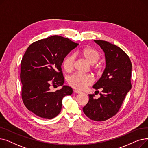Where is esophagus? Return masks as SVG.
I'll list each match as a JSON object with an SVG mask.
<instances>
[{"mask_svg":"<svg viewBox=\"0 0 148 148\" xmlns=\"http://www.w3.org/2000/svg\"><path fill=\"white\" fill-rule=\"evenodd\" d=\"M74 92L75 93V94H80V93H82L81 91H79L78 90H74Z\"/></svg>","mask_w":148,"mask_h":148,"instance_id":"obj_1","label":"esophagus"}]
</instances>
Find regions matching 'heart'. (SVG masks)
Here are the masks:
<instances>
[{"label":"heart","mask_w":148,"mask_h":148,"mask_svg":"<svg viewBox=\"0 0 148 148\" xmlns=\"http://www.w3.org/2000/svg\"><path fill=\"white\" fill-rule=\"evenodd\" d=\"M78 54L91 65L95 64L100 59L99 52L94 48L86 47L78 52ZM75 59L74 54H69L63 60L62 65L67 73L72 72L75 67ZM94 82L90 74H83L77 73L68 79V83L72 88L77 90H83L90 86Z\"/></svg>","instance_id":"obj_1"}]
</instances>
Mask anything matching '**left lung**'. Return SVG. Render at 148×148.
Masks as SVG:
<instances>
[{"label": "left lung", "mask_w": 148, "mask_h": 148, "mask_svg": "<svg viewBox=\"0 0 148 148\" xmlns=\"http://www.w3.org/2000/svg\"><path fill=\"white\" fill-rule=\"evenodd\" d=\"M94 41L103 50L106 56L104 71L93 86L96 90L101 89L102 93L98 99L94 94L89 95V101L83 111L91 120L101 122L116 114L131 89L132 64L127 53L119 47L106 41Z\"/></svg>", "instance_id": "8db88e82"}]
</instances>
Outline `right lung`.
Instances as JSON below:
<instances>
[{
  "label": "right lung",
  "mask_w": 148,
  "mask_h": 148,
  "mask_svg": "<svg viewBox=\"0 0 148 148\" xmlns=\"http://www.w3.org/2000/svg\"><path fill=\"white\" fill-rule=\"evenodd\" d=\"M79 44L66 38L54 35L31 44L20 65L21 98L27 109L38 117L52 119L61 111L63 98L73 89L63 86L62 64L67 54ZM50 85L62 86L53 92Z\"/></svg>",
  "instance_id": "1"
}]
</instances>
